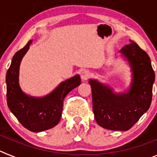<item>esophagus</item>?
Here are the masks:
<instances>
[{"label": "esophagus", "mask_w": 157, "mask_h": 157, "mask_svg": "<svg viewBox=\"0 0 157 157\" xmlns=\"http://www.w3.org/2000/svg\"><path fill=\"white\" fill-rule=\"evenodd\" d=\"M90 72L87 70L83 71L81 73V78L82 81H86L89 78H90Z\"/></svg>", "instance_id": "esophagus-1"}]
</instances>
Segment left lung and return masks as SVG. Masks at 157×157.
<instances>
[{
  "instance_id": "1",
  "label": "left lung",
  "mask_w": 157,
  "mask_h": 157,
  "mask_svg": "<svg viewBox=\"0 0 157 157\" xmlns=\"http://www.w3.org/2000/svg\"><path fill=\"white\" fill-rule=\"evenodd\" d=\"M123 47L120 53L128 63L131 82L128 90L116 93L109 85L90 78L93 111L99 126L112 130L130 129L149 109L155 73L148 54L135 42Z\"/></svg>"
}]
</instances>
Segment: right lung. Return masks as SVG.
I'll return each mask as SVG.
<instances>
[{
    "label": "right lung",
    "mask_w": 157,
    "mask_h": 157,
    "mask_svg": "<svg viewBox=\"0 0 157 157\" xmlns=\"http://www.w3.org/2000/svg\"><path fill=\"white\" fill-rule=\"evenodd\" d=\"M32 41L16 52L6 74L7 103L12 114L27 130L41 132L54 127L60 120L63 99L73 89L81 84L79 75L61 82L44 97L25 94L19 85V67Z\"/></svg>",
    "instance_id": "1"
}]
</instances>
